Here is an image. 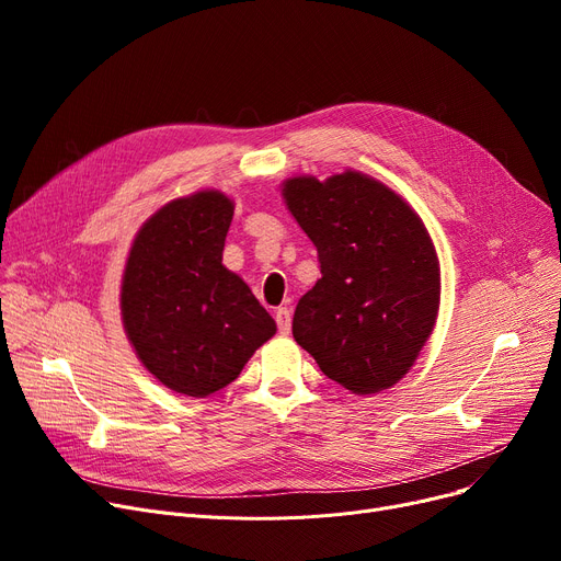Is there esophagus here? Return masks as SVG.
Returning <instances> with one entry per match:
<instances>
[{
    "label": "esophagus",
    "mask_w": 561,
    "mask_h": 561,
    "mask_svg": "<svg viewBox=\"0 0 561 561\" xmlns=\"http://www.w3.org/2000/svg\"><path fill=\"white\" fill-rule=\"evenodd\" d=\"M275 320H277V330H279V334H288L290 332V309L288 307H279L277 311H275Z\"/></svg>",
    "instance_id": "obj_1"
}]
</instances>
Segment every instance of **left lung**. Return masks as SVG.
Here are the masks:
<instances>
[{"label":"left lung","mask_w":561,"mask_h":561,"mask_svg":"<svg viewBox=\"0 0 561 561\" xmlns=\"http://www.w3.org/2000/svg\"><path fill=\"white\" fill-rule=\"evenodd\" d=\"M286 209L318 250L320 273L293 316V339L355 396L411 370L440 302V268L421 216L389 186L345 170L282 184Z\"/></svg>","instance_id":"left-lung-1"}]
</instances>
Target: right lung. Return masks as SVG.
I'll return each mask as SVG.
<instances>
[{"instance_id":"right-lung-1","label":"right lung","mask_w":561,"mask_h":561,"mask_svg":"<svg viewBox=\"0 0 561 561\" xmlns=\"http://www.w3.org/2000/svg\"><path fill=\"white\" fill-rule=\"evenodd\" d=\"M233 199L176 197L147 218L127 254L121 311L140 364L161 385L206 398L241 375L277 332L250 286L222 265Z\"/></svg>"}]
</instances>
